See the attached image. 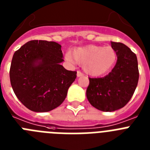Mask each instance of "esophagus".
<instances>
[{"label":"esophagus","instance_id":"esophagus-1","mask_svg":"<svg viewBox=\"0 0 150 150\" xmlns=\"http://www.w3.org/2000/svg\"><path fill=\"white\" fill-rule=\"evenodd\" d=\"M76 76H78V77H79V76H83V74L82 72H80L79 71H77V74H76Z\"/></svg>","mask_w":150,"mask_h":150}]
</instances>
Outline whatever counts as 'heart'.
Wrapping results in <instances>:
<instances>
[{"instance_id":"obj_1","label":"heart","mask_w":150,"mask_h":150,"mask_svg":"<svg viewBox=\"0 0 150 150\" xmlns=\"http://www.w3.org/2000/svg\"><path fill=\"white\" fill-rule=\"evenodd\" d=\"M117 54L111 46L97 45L79 47L66 55V59L71 64H83L85 72L91 76H100L110 70L116 63Z\"/></svg>"}]
</instances>
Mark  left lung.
Masks as SVG:
<instances>
[{
    "label": "left lung",
    "mask_w": 150,
    "mask_h": 150,
    "mask_svg": "<svg viewBox=\"0 0 150 150\" xmlns=\"http://www.w3.org/2000/svg\"><path fill=\"white\" fill-rule=\"evenodd\" d=\"M117 62L110 73L100 78H90L86 97L99 110L111 112L122 108L134 95L139 79L137 56L122 43L111 42Z\"/></svg>",
    "instance_id": "8db88e82"
}]
</instances>
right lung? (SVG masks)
<instances>
[{
	"mask_svg": "<svg viewBox=\"0 0 150 150\" xmlns=\"http://www.w3.org/2000/svg\"><path fill=\"white\" fill-rule=\"evenodd\" d=\"M62 46L53 41L30 40L15 52L10 70V83L18 99L34 112H49L62 104L76 78L67 71Z\"/></svg>",
	"mask_w": 150,
	"mask_h": 150,
	"instance_id": "obj_1",
	"label": "right lung"
}]
</instances>
